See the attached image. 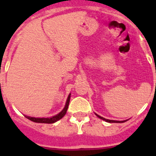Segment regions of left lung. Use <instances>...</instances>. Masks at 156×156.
I'll return each instance as SVG.
<instances>
[{
    "mask_svg": "<svg viewBox=\"0 0 156 156\" xmlns=\"http://www.w3.org/2000/svg\"><path fill=\"white\" fill-rule=\"evenodd\" d=\"M96 116L99 117V118L100 119H102V120H104V121H107V122H110V123H122V122H125L126 121H112V120H108V119H105L104 118V117H102V116H99V115H97V114H95Z\"/></svg>",
    "mask_w": 156,
    "mask_h": 156,
    "instance_id": "8db88e82",
    "label": "left lung"
}]
</instances>
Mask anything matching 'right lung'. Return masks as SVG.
Returning a JSON list of instances; mask_svg holds the SVG:
<instances>
[{"label": "right lung", "instance_id": "obj_1", "mask_svg": "<svg viewBox=\"0 0 156 156\" xmlns=\"http://www.w3.org/2000/svg\"><path fill=\"white\" fill-rule=\"evenodd\" d=\"M69 100H70V94L69 95L68 99H67V100H66V106H65L63 110H62L60 113H58L57 115H56V116H52V117H50V118H35V117H30V116H25L27 119L30 120V121H34V122H37V123H47V124L54 123V122H56V121H57L58 120L62 118V117L66 115V111H67V109H68L69 104Z\"/></svg>", "mask_w": 156, "mask_h": 156}]
</instances>
